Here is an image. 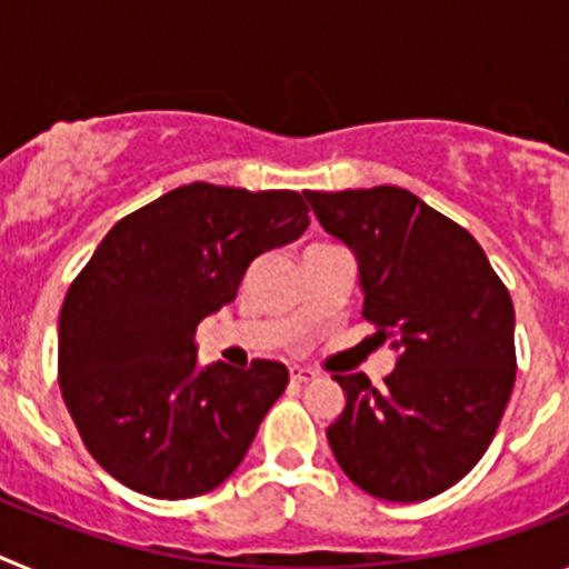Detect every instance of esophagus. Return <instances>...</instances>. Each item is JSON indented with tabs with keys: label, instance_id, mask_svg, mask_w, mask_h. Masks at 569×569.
Listing matches in <instances>:
<instances>
[{
	"label": "esophagus",
	"instance_id": "esophagus-1",
	"mask_svg": "<svg viewBox=\"0 0 569 569\" xmlns=\"http://www.w3.org/2000/svg\"><path fill=\"white\" fill-rule=\"evenodd\" d=\"M316 370H310V367H293V370H290V379L296 381V385H308V381H313L316 379Z\"/></svg>",
	"mask_w": 569,
	"mask_h": 569
}]
</instances>
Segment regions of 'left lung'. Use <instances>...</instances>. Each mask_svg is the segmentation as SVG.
Instances as JSON below:
<instances>
[{
    "mask_svg": "<svg viewBox=\"0 0 569 569\" xmlns=\"http://www.w3.org/2000/svg\"><path fill=\"white\" fill-rule=\"evenodd\" d=\"M316 219L359 261L365 316L399 350L385 390L333 376L345 410L328 441L347 479L385 501H425L479 465L516 381V313L461 224L393 184L305 190Z\"/></svg>",
    "mask_w": 569,
    "mask_h": 569,
    "instance_id": "obj_1",
    "label": "left lung"
}]
</instances>
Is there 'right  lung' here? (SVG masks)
Returning a JSON list of instances; mask_svg holds the SVG:
<instances>
[{
    "instance_id": "1",
    "label": "right lung",
    "mask_w": 569,
    "mask_h": 569,
    "mask_svg": "<svg viewBox=\"0 0 569 569\" xmlns=\"http://www.w3.org/2000/svg\"><path fill=\"white\" fill-rule=\"evenodd\" d=\"M296 190L193 182L116 222L59 313V387L90 456L150 499H193L241 465L288 367L199 365L196 328L250 261L308 230Z\"/></svg>"
}]
</instances>
